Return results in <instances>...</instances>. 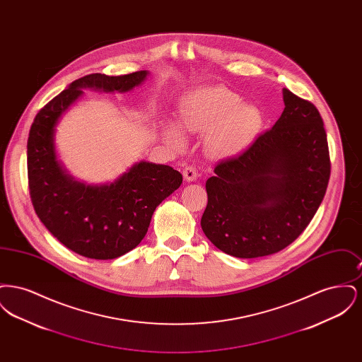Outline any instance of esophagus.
Wrapping results in <instances>:
<instances>
[{"label": "esophagus", "instance_id": "esophagus-1", "mask_svg": "<svg viewBox=\"0 0 362 362\" xmlns=\"http://www.w3.org/2000/svg\"><path fill=\"white\" fill-rule=\"evenodd\" d=\"M183 176H185V179H186L187 182H194V180H197V177H198V171H197V168H195L194 165H187V167L183 170Z\"/></svg>", "mask_w": 362, "mask_h": 362}]
</instances>
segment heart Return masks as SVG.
Returning a JSON list of instances; mask_svg holds the SVG:
<instances>
[{"label":"heart","mask_w":362,"mask_h":362,"mask_svg":"<svg viewBox=\"0 0 362 362\" xmlns=\"http://www.w3.org/2000/svg\"><path fill=\"white\" fill-rule=\"evenodd\" d=\"M179 123L189 133H207L209 151L220 158L245 152L258 134L262 115L251 104L240 103V96L223 86H205L189 93L179 108ZM164 136L183 142L182 130L168 123Z\"/></svg>","instance_id":"b5f03b06"}]
</instances>
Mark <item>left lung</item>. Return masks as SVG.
Segmentation results:
<instances>
[{
  "instance_id": "obj_1",
  "label": "left lung",
  "mask_w": 362,
  "mask_h": 362,
  "mask_svg": "<svg viewBox=\"0 0 362 362\" xmlns=\"http://www.w3.org/2000/svg\"><path fill=\"white\" fill-rule=\"evenodd\" d=\"M276 124L241 155L218 163L206 182L201 226L236 258L276 254L292 244L320 206L331 173L327 136L313 104L282 89Z\"/></svg>"
}]
</instances>
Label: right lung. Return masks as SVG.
Instances as JSON below:
<instances>
[{
    "instance_id": "obj_1",
    "label": "right lung",
    "mask_w": 362,
    "mask_h": 362,
    "mask_svg": "<svg viewBox=\"0 0 362 362\" xmlns=\"http://www.w3.org/2000/svg\"><path fill=\"white\" fill-rule=\"evenodd\" d=\"M146 76V70L84 76L46 104L30 130L27 170L35 211L54 238L86 258H118L136 248L148 232L156 207L179 189L183 177L170 165L141 161L111 185L76 182L57 161L55 124L83 95L81 88L127 92Z\"/></svg>"
}]
</instances>
